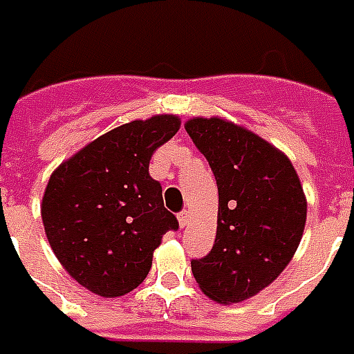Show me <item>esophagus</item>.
Returning <instances> with one entry per match:
<instances>
[{
  "instance_id": "34e87169",
  "label": "esophagus",
  "mask_w": 354,
  "mask_h": 354,
  "mask_svg": "<svg viewBox=\"0 0 354 354\" xmlns=\"http://www.w3.org/2000/svg\"><path fill=\"white\" fill-rule=\"evenodd\" d=\"M177 219H179V227H187V225H189V219H190V215H189V212H181L179 213V215H177Z\"/></svg>"
}]
</instances>
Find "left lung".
Instances as JSON below:
<instances>
[{"mask_svg":"<svg viewBox=\"0 0 354 354\" xmlns=\"http://www.w3.org/2000/svg\"><path fill=\"white\" fill-rule=\"evenodd\" d=\"M209 162L217 190V234L212 252L192 259V274L213 301L250 299L292 261L307 221V198L282 150L223 118L185 124Z\"/></svg>","mask_w":354,"mask_h":354,"instance_id":"obj_1","label":"left lung"}]
</instances>
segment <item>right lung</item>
Here are the masks:
<instances>
[{
    "label": "right lung",
    "mask_w": 354,
    "mask_h": 354,
    "mask_svg": "<svg viewBox=\"0 0 354 354\" xmlns=\"http://www.w3.org/2000/svg\"><path fill=\"white\" fill-rule=\"evenodd\" d=\"M181 127L175 114L133 120L62 162L41 200L45 234L70 277L101 297L125 295L149 274L167 230L179 229L149 173L158 147Z\"/></svg>",
    "instance_id": "right-lung-1"
}]
</instances>
